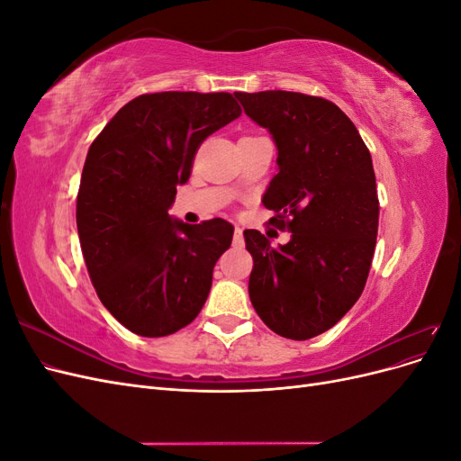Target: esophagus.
<instances>
[{"mask_svg": "<svg viewBox=\"0 0 461 461\" xmlns=\"http://www.w3.org/2000/svg\"><path fill=\"white\" fill-rule=\"evenodd\" d=\"M232 242L234 246H244V232L240 227L234 229V236H232Z\"/></svg>", "mask_w": 461, "mask_h": 461, "instance_id": "34e87169", "label": "esophagus"}]
</instances>
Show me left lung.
Wrapping results in <instances>:
<instances>
[{
    "label": "left lung",
    "instance_id": "left-lung-1",
    "mask_svg": "<svg viewBox=\"0 0 461 461\" xmlns=\"http://www.w3.org/2000/svg\"><path fill=\"white\" fill-rule=\"evenodd\" d=\"M246 115L267 129L278 173L263 194L290 242L271 246L244 230L254 258L248 292L273 332L308 340L329 330L364 292L379 229L373 161L354 122L323 97L236 92Z\"/></svg>",
    "mask_w": 461,
    "mask_h": 461
}]
</instances>
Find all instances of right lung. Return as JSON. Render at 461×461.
<instances>
[{
	"instance_id": "1",
	"label": "right lung",
	"mask_w": 461,
	"mask_h": 461,
	"mask_svg": "<svg viewBox=\"0 0 461 461\" xmlns=\"http://www.w3.org/2000/svg\"><path fill=\"white\" fill-rule=\"evenodd\" d=\"M240 113L227 92L142 94L88 149L77 196L82 256L97 298L134 334L167 337L203 308L234 227L188 225L169 209L200 144Z\"/></svg>"
}]
</instances>
